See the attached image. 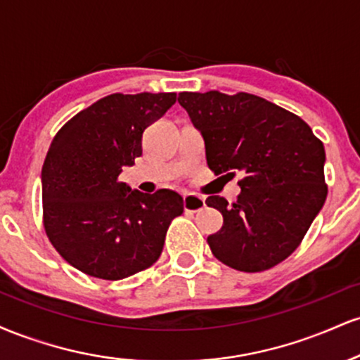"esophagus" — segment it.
<instances>
[{"label": "esophagus", "instance_id": "1", "mask_svg": "<svg viewBox=\"0 0 360 360\" xmlns=\"http://www.w3.org/2000/svg\"><path fill=\"white\" fill-rule=\"evenodd\" d=\"M183 206L186 212H201L205 208V200L201 196H196V194H184L183 198Z\"/></svg>", "mask_w": 360, "mask_h": 360}]
</instances>
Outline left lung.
<instances>
[{"instance_id":"obj_1","label":"left lung","mask_w":360,"mask_h":360,"mask_svg":"<svg viewBox=\"0 0 360 360\" xmlns=\"http://www.w3.org/2000/svg\"><path fill=\"white\" fill-rule=\"evenodd\" d=\"M177 101L200 130L214 174H243L233 205L206 200L223 214L208 237L213 255L237 271L271 269L296 250L325 203L323 143L300 117L254 94L186 91Z\"/></svg>"}]
</instances>
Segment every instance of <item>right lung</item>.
I'll return each mask as SVG.
<instances>
[{
  "mask_svg": "<svg viewBox=\"0 0 360 360\" xmlns=\"http://www.w3.org/2000/svg\"><path fill=\"white\" fill-rule=\"evenodd\" d=\"M176 103V93L110 94L69 120L42 167L44 226L72 267L125 279L160 257L183 198L171 189L140 193L120 181L142 155L143 130Z\"/></svg>",
  "mask_w": 360,
  "mask_h": 360,
  "instance_id": "right-lung-1",
  "label": "right lung"
}]
</instances>
